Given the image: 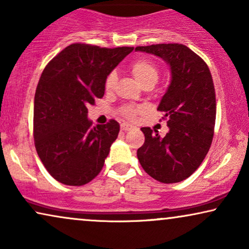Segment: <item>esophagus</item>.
I'll return each mask as SVG.
<instances>
[{
	"label": "esophagus",
	"mask_w": 249,
	"mask_h": 249,
	"mask_svg": "<svg viewBox=\"0 0 249 249\" xmlns=\"http://www.w3.org/2000/svg\"><path fill=\"white\" fill-rule=\"evenodd\" d=\"M131 129H132V125L130 124H127V122H124V124H121V130L128 131V130H131Z\"/></svg>",
	"instance_id": "34e87169"
}]
</instances>
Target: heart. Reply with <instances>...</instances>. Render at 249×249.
<instances>
[{
	"instance_id": "obj_1",
	"label": "heart",
	"mask_w": 249,
	"mask_h": 249,
	"mask_svg": "<svg viewBox=\"0 0 249 249\" xmlns=\"http://www.w3.org/2000/svg\"><path fill=\"white\" fill-rule=\"evenodd\" d=\"M130 71L137 83L142 87L146 85H155L156 81L159 80L160 71L156 64L152 60L148 59H139L136 60L130 66ZM117 83V73L114 71L108 74L105 80V89L110 91L113 89L114 85ZM138 110L134 107H124L121 110V113L127 119H134L135 115L137 114Z\"/></svg>"
}]
</instances>
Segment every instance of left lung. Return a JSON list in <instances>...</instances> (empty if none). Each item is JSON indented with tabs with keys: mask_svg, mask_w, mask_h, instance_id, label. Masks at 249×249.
<instances>
[{
	"mask_svg": "<svg viewBox=\"0 0 249 249\" xmlns=\"http://www.w3.org/2000/svg\"><path fill=\"white\" fill-rule=\"evenodd\" d=\"M170 67L171 81L158 110L168 119L169 132L144 127L145 142L138 148L139 163L163 183L180 182L196 171L212 144L216 104L210 69L203 59L182 44L138 46Z\"/></svg>",
	"mask_w": 249,
	"mask_h": 249,
	"instance_id": "8db88e82",
	"label": "left lung"
}]
</instances>
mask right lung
Here are the masks:
<instances>
[{"label":"right lung","mask_w":249,"mask_h":249,"mask_svg":"<svg viewBox=\"0 0 249 249\" xmlns=\"http://www.w3.org/2000/svg\"><path fill=\"white\" fill-rule=\"evenodd\" d=\"M134 47L71 44L50 61L34 101V138L40 161L57 181L83 186L101 172L120 124L93 127L89 104L102 98L105 80Z\"/></svg>","instance_id":"add662e5"}]
</instances>
